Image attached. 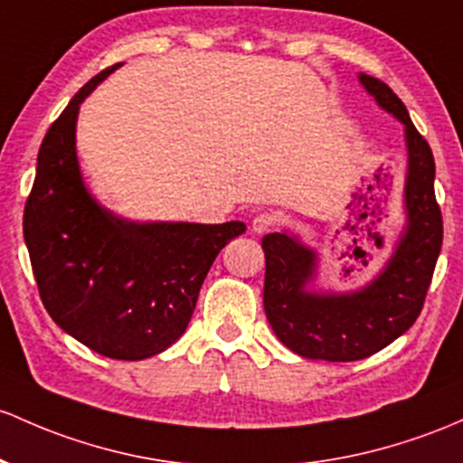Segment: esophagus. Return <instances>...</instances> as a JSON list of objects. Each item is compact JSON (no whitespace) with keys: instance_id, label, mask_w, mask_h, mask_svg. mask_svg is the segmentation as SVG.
Here are the masks:
<instances>
[{"instance_id":"1","label":"esophagus","mask_w":463,"mask_h":463,"mask_svg":"<svg viewBox=\"0 0 463 463\" xmlns=\"http://www.w3.org/2000/svg\"><path fill=\"white\" fill-rule=\"evenodd\" d=\"M274 223H277V215H274V213H268V211L257 213L255 220H252V231L266 232V231H270Z\"/></svg>"}]
</instances>
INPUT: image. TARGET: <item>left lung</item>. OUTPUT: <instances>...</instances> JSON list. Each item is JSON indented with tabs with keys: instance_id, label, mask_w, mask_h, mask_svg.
<instances>
[{
	"instance_id": "left-lung-1",
	"label": "left lung",
	"mask_w": 463,
	"mask_h": 463,
	"mask_svg": "<svg viewBox=\"0 0 463 463\" xmlns=\"http://www.w3.org/2000/svg\"><path fill=\"white\" fill-rule=\"evenodd\" d=\"M375 103L404 125L409 166L404 180L406 228L384 270L358 292H309L317 252L288 232L261 240L266 252L263 307L277 338L294 354L329 363L363 360L402 336L424 307L441 250L444 223L435 200V160L409 111L380 79L358 74Z\"/></svg>"
}]
</instances>
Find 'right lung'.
Instances as JSON below:
<instances>
[{"mask_svg":"<svg viewBox=\"0 0 463 463\" xmlns=\"http://www.w3.org/2000/svg\"><path fill=\"white\" fill-rule=\"evenodd\" d=\"M88 80L54 120L24 208V240L39 294L63 332L116 360H145L184 334L200 288L246 223L129 222L96 202L76 157V118Z\"/></svg>","mask_w":463,"mask_h":463,"instance_id":"right-lung-1","label":"right lung"}]
</instances>
